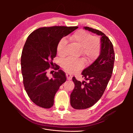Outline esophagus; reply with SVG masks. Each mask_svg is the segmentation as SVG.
<instances>
[{
	"label": "esophagus",
	"instance_id": "esophagus-1",
	"mask_svg": "<svg viewBox=\"0 0 133 133\" xmlns=\"http://www.w3.org/2000/svg\"><path fill=\"white\" fill-rule=\"evenodd\" d=\"M66 78L68 80H71L72 79V76L69 74H66Z\"/></svg>",
	"mask_w": 133,
	"mask_h": 133
}]
</instances>
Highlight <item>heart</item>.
<instances>
[{
    "instance_id": "1",
    "label": "heart",
    "mask_w": 133,
    "mask_h": 133,
    "mask_svg": "<svg viewBox=\"0 0 133 133\" xmlns=\"http://www.w3.org/2000/svg\"><path fill=\"white\" fill-rule=\"evenodd\" d=\"M71 41L80 48V53L85 57L87 61H92L97 58L101 51V41L96 36L92 35L87 31L78 30L70 37ZM67 41L65 38H63L59 42L57 50L60 56L66 54L65 46ZM84 66V62L81 59L68 58L62 63L63 69L69 73H74L81 69Z\"/></svg>"
}]
</instances>
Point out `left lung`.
Returning <instances> with one entry per match:
<instances>
[{
	"mask_svg": "<svg viewBox=\"0 0 133 133\" xmlns=\"http://www.w3.org/2000/svg\"><path fill=\"white\" fill-rule=\"evenodd\" d=\"M84 29L101 36V51L98 58L82 71L87 82L73 77L75 87L70 94V104L75 109L89 108L101 98L113 70L115 53L110 39L101 31L84 26Z\"/></svg>",
	"mask_w": 133,
	"mask_h": 133,
	"instance_id": "8db88e82",
	"label": "left lung"
}]
</instances>
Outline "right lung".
Returning a JSON list of instances; mask_svg holds the SVG:
<instances>
[{
  "instance_id": "obj_1",
  "label": "right lung",
  "mask_w": 133,
  "mask_h": 133,
  "mask_svg": "<svg viewBox=\"0 0 133 133\" xmlns=\"http://www.w3.org/2000/svg\"><path fill=\"white\" fill-rule=\"evenodd\" d=\"M78 26H54L36 29L28 36L21 56L23 84L29 98L36 105L49 109L53 107L56 92L66 81L65 73L58 70L50 79L47 70L51 67L59 68L53 64L57 47L63 37L71 33ZM56 65L55 67L52 66Z\"/></svg>"
}]
</instances>
